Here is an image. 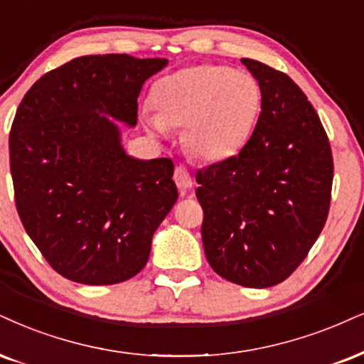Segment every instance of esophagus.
I'll list each match as a JSON object with an SVG mask.
<instances>
[{
	"mask_svg": "<svg viewBox=\"0 0 364 364\" xmlns=\"http://www.w3.org/2000/svg\"><path fill=\"white\" fill-rule=\"evenodd\" d=\"M173 181H175V186L178 187V191H187L192 187V177H191L189 170H187L186 167H182V165H178V167L175 168Z\"/></svg>",
	"mask_w": 364,
	"mask_h": 364,
	"instance_id": "34e87169",
	"label": "esophagus"
}]
</instances>
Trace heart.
<instances>
[{"instance_id": "b5f03b06", "label": "heart", "mask_w": 364, "mask_h": 364, "mask_svg": "<svg viewBox=\"0 0 364 364\" xmlns=\"http://www.w3.org/2000/svg\"><path fill=\"white\" fill-rule=\"evenodd\" d=\"M155 113L145 124L156 134L182 127L191 155L208 161L235 156L248 141L262 106L257 79L226 65H191L160 77L151 87Z\"/></svg>"}]
</instances>
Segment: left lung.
<instances>
[{
  "label": "left lung",
  "mask_w": 364,
  "mask_h": 364,
  "mask_svg": "<svg viewBox=\"0 0 364 364\" xmlns=\"http://www.w3.org/2000/svg\"><path fill=\"white\" fill-rule=\"evenodd\" d=\"M241 62L258 80L262 113L240 154L197 172L196 196L210 268L232 284L267 289L287 280L319 237L334 164L302 89L270 65Z\"/></svg>",
  "instance_id": "left-lung-1"
}]
</instances>
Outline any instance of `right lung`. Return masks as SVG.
Segmentation results:
<instances>
[{"label": "right lung", "mask_w": 364, "mask_h": 364, "mask_svg": "<svg viewBox=\"0 0 364 364\" xmlns=\"http://www.w3.org/2000/svg\"><path fill=\"white\" fill-rule=\"evenodd\" d=\"M167 62L77 57L42 75L18 106L10 132L16 210L43 258L69 280L113 285L140 273L177 200L173 161L127 155L107 118L134 127L143 82Z\"/></svg>", "instance_id": "1"}]
</instances>
